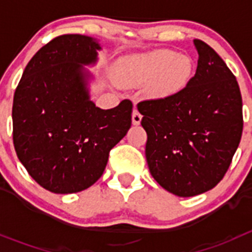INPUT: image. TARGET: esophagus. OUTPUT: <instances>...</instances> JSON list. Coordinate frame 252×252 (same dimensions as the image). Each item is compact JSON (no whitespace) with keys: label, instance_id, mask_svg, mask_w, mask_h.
<instances>
[{"label":"esophagus","instance_id":"esophagus-1","mask_svg":"<svg viewBox=\"0 0 252 252\" xmlns=\"http://www.w3.org/2000/svg\"><path fill=\"white\" fill-rule=\"evenodd\" d=\"M131 119H133V124H135V126H136V124H140L142 116H141L140 112L136 110V108L133 111V116H131Z\"/></svg>","mask_w":252,"mask_h":252}]
</instances>
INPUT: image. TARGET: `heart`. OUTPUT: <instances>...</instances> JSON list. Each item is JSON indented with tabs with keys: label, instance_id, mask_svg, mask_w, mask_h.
Here are the masks:
<instances>
[{
	"label": "heart",
	"instance_id": "b5f03b06",
	"mask_svg": "<svg viewBox=\"0 0 252 252\" xmlns=\"http://www.w3.org/2000/svg\"><path fill=\"white\" fill-rule=\"evenodd\" d=\"M192 73V61L172 50L122 58L117 64V77L123 84H138L159 74L154 86L158 96H169L182 90Z\"/></svg>",
	"mask_w": 252,
	"mask_h": 252
}]
</instances>
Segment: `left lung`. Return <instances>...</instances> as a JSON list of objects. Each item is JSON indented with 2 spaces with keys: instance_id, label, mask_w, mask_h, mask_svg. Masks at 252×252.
Segmentation results:
<instances>
[{
  "instance_id": "8db88e82",
  "label": "left lung",
  "mask_w": 252,
  "mask_h": 252,
  "mask_svg": "<svg viewBox=\"0 0 252 252\" xmlns=\"http://www.w3.org/2000/svg\"><path fill=\"white\" fill-rule=\"evenodd\" d=\"M195 75L173 95L138 103L147 134L150 173L163 189L189 197L227 173L243 133V100L224 61L201 40Z\"/></svg>"
}]
</instances>
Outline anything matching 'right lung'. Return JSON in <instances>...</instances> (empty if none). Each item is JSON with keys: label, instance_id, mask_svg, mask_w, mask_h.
<instances>
[{"label": "right lung", "instance_id": "obj_1", "mask_svg": "<svg viewBox=\"0 0 252 252\" xmlns=\"http://www.w3.org/2000/svg\"><path fill=\"white\" fill-rule=\"evenodd\" d=\"M100 45L79 34L61 35L25 67L13 98V144L32 179L55 194H72L97 182L110 151L128 133L133 103L101 110L86 89L83 64Z\"/></svg>", "mask_w": 252, "mask_h": 252}]
</instances>
